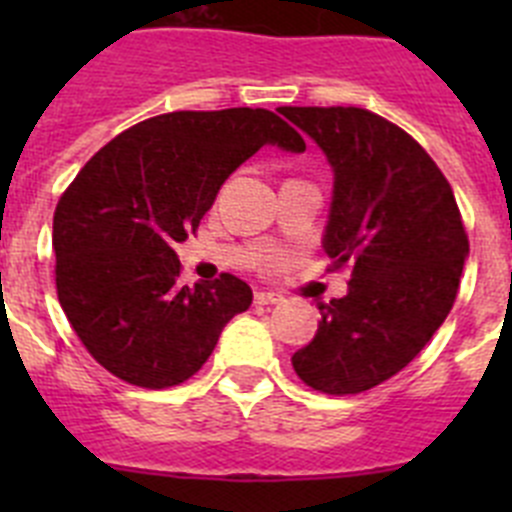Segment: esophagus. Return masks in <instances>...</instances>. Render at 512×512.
I'll list each match as a JSON object with an SVG mask.
<instances>
[{"label":"esophagus","instance_id":"obj_1","mask_svg":"<svg viewBox=\"0 0 512 512\" xmlns=\"http://www.w3.org/2000/svg\"><path fill=\"white\" fill-rule=\"evenodd\" d=\"M253 300H256V305H279V302H282V297L274 295V292H256V295H253Z\"/></svg>","mask_w":512,"mask_h":512}]
</instances>
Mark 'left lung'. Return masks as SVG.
I'll return each mask as SVG.
<instances>
[{"instance_id":"left-lung-1","label":"left lung","mask_w":512,"mask_h":512,"mask_svg":"<svg viewBox=\"0 0 512 512\" xmlns=\"http://www.w3.org/2000/svg\"><path fill=\"white\" fill-rule=\"evenodd\" d=\"M333 171L323 251L351 266L341 300L292 356L328 395L372 390L420 354L456 300L469 241L446 176L405 130L361 107H282Z\"/></svg>"}]
</instances>
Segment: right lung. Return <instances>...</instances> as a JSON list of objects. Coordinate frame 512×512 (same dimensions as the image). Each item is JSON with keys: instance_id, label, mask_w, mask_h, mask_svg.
Segmentation results:
<instances>
[{"instance_id": "obj_1", "label": "right lung", "mask_w": 512, "mask_h": 512, "mask_svg": "<svg viewBox=\"0 0 512 512\" xmlns=\"http://www.w3.org/2000/svg\"><path fill=\"white\" fill-rule=\"evenodd\" d=\"M264 146L302 153L305 140L269 110L169 112L110 140L63 192L53 215L58 302L107 372L174 387L248 310L251 287L233 274L182 287L174 246Z\"/></svg>"}]
</instances>
